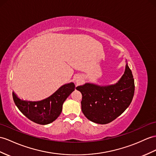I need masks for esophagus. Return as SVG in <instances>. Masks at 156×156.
Wrapping results in <instances>:
<instances>
[{
  "mask_svg": "<svg viewBox=\"0 0 156 156\" xmlns=\"http://www.w3.org/2000/svg\"><path fill=\"white\" fill-rule=\"evenodd\" d=\"M79 81V80H77V82H78V81Z\"/></svg>",
  "mask_w": 156,
  "mask_h": 156,
  "instance_id": "1",
  "label": "esophagus"
}]
</instances>
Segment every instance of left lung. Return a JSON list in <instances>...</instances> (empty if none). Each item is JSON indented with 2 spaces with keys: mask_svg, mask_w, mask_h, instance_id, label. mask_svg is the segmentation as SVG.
Here are the masks:
<instances>
[{
  "mask_svg": "<svg viewBox=\"0 0 156 156\" xmlns=\"http://www.w3.org/2000/svg\"><path fill=\"white\" fill-rule=\"evenodd\" d=\"M134 87L132 71L126 64L124 75L115 85L101 87L86 83L76 89L82 94L81 110L87 119L105 124L115 120L128 107Z\"/></svg>",
  "mask_w": 156,
  "mask_h": 156,
  "instance_id": "obj_1",
  "label": "left lung"
}]
</instances>
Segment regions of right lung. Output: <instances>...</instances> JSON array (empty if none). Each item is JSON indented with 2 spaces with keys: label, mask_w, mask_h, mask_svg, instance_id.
Here are the masks:
<instances>
[{
  "label": "right lung",
  "mask_w": 156,
  "mask_h": 156,
  "mask_svg": "<svg viewBox=\"0 0 156 156\" xmlns=\"http://www.w3.org/2000/svg\"><path fill=\"white\" fill-rule=\"evenodd\" d=\"M74 90V83H70L61 87L51 96L37 102L20 100L14 93L12 97L15 105L25 116L34 122L45 125L58 119L63 102Z\"/></svg>",
  "instance_id": "right-lung-1"
}]
</instances>
